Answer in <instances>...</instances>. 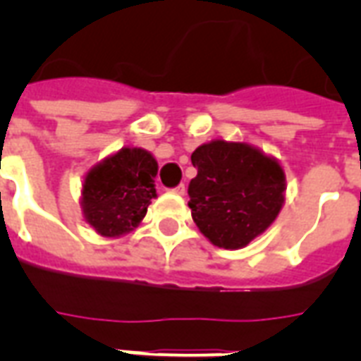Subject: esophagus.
Instances as JSON below:
<instances>
[{"instance_id": "obj_1", "label": "esophagus", "mask_w": 361, "mask_h": 361, "mask_svg": "<svg viewBox=\"0 0 361 361\" xmlns=\"http://www.w3.org/2000/svg\"><path fill=\"white\" fill-rule=\"evenodd\" d=\"M185 191H187V187L183 185V183H180L178 187H174V192H178V195H185Z\"/></svg>"}]
</instances>
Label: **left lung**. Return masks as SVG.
<instances>
[{"label": "left lung", "instance_id": "1", "mask_svg": "<svg viewBox=\"0 0 361 361\" xmlns=\"http://www.w3.org/2000/svg\"><path fill=\"white\" fill-rule=\"evenodd\" d=\"M197 178L189 208L198 231L214 245L241 249L262 234L285 204L281 164L245 142L212 140L191 155Z\"/></svg>", "mask_w": 361, "mask_h": 361}]
</instances>
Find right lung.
<instances>
[{
  "instance_id": "right-lung-1",
  "label": "right lung",
  "mask_w": 361,
  "mask_h": 361,
  "mask_svg": "<svg viewBox=\"0 0 361 361\" xmlns=\"http://www.w3.org/2000/svg\"><path fill=\"white\" fill-rule=\"evenodd\" d=\"M157 161L142 147H121L95 164L82 185V214L97 234L120 238L140 225L157 197Z\"/></svg>"
}]
</instances>
